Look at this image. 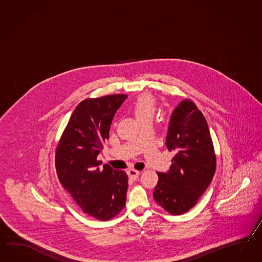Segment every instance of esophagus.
Instances as JSON below:
<instances>
[{
    "instance_id": "34e87169",
    "label": "esophagus",
    "mask_w": 262,
    "mask_h": 262,
    "mask_svg": "<svg viewBox=\"0 0 262 262\" xmlns=\"http://www.w3.org/2000/svg\"><path fill=\"white\" fill-rule=\"evenodd\" d=\"M139 174H140V172L138 170H135V169H128V177L133 179V180L137 178L139 176Z\"/></svg>"
}]
</instances>
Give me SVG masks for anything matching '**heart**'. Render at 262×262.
Returning <instances> with one entry per match:
<instances>
[{"label":"heart","mask_w":262,"mask_h":262,"mask_svg":"<svg viewBox=\"0 0 262 262\" xmlns=\"http://www.w3.org/2000/svg\"><path fill=\"white\" fill-rule=\"evenodd\" d=\"M132 108L138 121L147 117L152 118L156 108V99L152 95L143 93L136 97Z\"/></svg>","instance_id":"heart-1"}]
</instances>
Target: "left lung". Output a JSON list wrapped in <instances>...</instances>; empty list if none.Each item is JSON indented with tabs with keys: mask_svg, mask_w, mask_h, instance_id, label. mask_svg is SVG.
Here are the masks:
<instances>
[{
	"mask_svg": "<svg viewBox=\"0 0 262 262\" xmlns=\"http://www.w3.org/2000/svg\"><path fill=\"white\" fill-rule=\"evenodd\" d=\"M168 151H174L167 173L157 172L155 202L172 215L195 206L216 171V154L204 115L195 103L185 99L174 110L166 136Z\"/></svg>",
	"mask_w": 262,
	"mask_h": 262,
	"instance_id": "8db88e82",
	"label": "left lung"
}]
</instances>
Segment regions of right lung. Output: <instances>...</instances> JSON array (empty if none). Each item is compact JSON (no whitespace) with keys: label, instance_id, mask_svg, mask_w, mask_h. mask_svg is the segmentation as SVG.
I'll return each mask as SVG.
<instances>
[{"label":"right lung","instance_id":"obj_1","mask_svg":"<svg viewBox=\"0 0 262 262\" xmlns=\"http://www.w3.org/2000/svg\"><path fill=\"white\" fill-rule=\"evenodd\" d=\"M127 96L86 98L77 105L58 141L55 165L58 180L84 213L99 221L115 217L126 205L128 175L108 165L100 154L115 112Z\"/></svg>","mask_w":262,"mask_h":262}]
</instances>
